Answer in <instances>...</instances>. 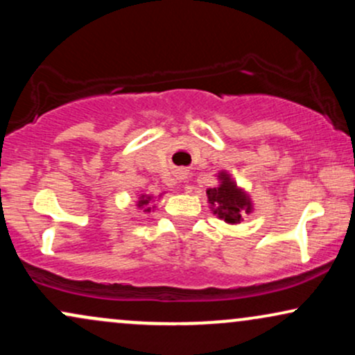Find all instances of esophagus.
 Instances as JSON below:
<instances>
[{
  "instance_id": "34e87169",
  "label": "esophagus",
  "mask_w": 355,
  "mask_h": 355,
  "mask_svg": "<svg viewBox=\"0 0 355 355\" xmlns=\"http://www.w3.org/2000/svg\"><path fill=\"white\" fill-rule=\"evenodd\" d=\"M187 175H189V170H185V168H178L177 172H175V177H177L180 182L185 180Z\"/></svg>"
}]
</instances>
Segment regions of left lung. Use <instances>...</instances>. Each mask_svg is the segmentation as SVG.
<instances>
[{
  "instance_id": "8db88e82",
  "label": "left lung",
  "mask_w": 355,
  "mask_h": 355,
  "mask_svg": "<svg viewBox=\"0 0 355 355\" xmlns=\"http://www.w3.org/2000/svg\"><path fill=\"white\" fill-rule=\"evenodd\" d=\"M218 185L214 189H207V198H209L210 209L220 220H223L229 225H239L243 222L245 215L254 211L250 195L247 193L237 182L232 178V175L225 170L217 173Z\"/></svg>"
}]
</instances>
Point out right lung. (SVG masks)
<instances>
[{
	"mask_svg": "<svg viewBox=\"0 0 355 355\" xmlns=\"http://www.w3.org/2000/svg\"><path fill=\"white\" fill-rule=\"evenodd\" d=\"M162 195H164V193H160V195H158V200H160V198H162ZM155 198H157V197H152V195L141 193L140 197H138L137 207H138V209H140V210H144V211H152V210L157 209V207L153 205Z\"/></svg>",
	"mask_w": 355,
	"mask_h": 355,
	"instance_id": "add662e5",
	"label": "right lung"
}]
</instances>
